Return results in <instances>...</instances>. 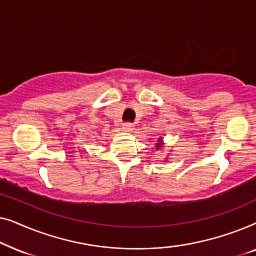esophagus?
Segmentation results:
<instances>
[{"instance_id": "obj_1", "label": "esophagus", "mask_w": 256, "mask_h": 256, "mask_svg": "<svg viewBox=\"0 0 256 256\" xmlns=\"http://www.w3.org/2000/svg\"><path fill=\"white\" fill-rule=\"evenodd\" d=\"M122 129H124V132H130L134 130V124H124V126H122Z\"/></svg>"}]
</instances>
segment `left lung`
I'll list each match as a JSON object with an SVG mask.
<instances>
[{
    "label": "left lung",
    "instance_id": "obj_1",
    "mask_svg": "<svg viewBox=\"0 0 256 256\" xmlns=\"http://www.w3.org/2000/svg\"><path fill=\"white\" fill-rule=\"evenodd\" d=\"M164 142H163V138H157V142L155 143V149L156 150H162L164 148ZM166 160H168V157L166 158Z\"/></svg>",
    "mask_w": 256,
    "mask_h": 256
}]
</instances>
